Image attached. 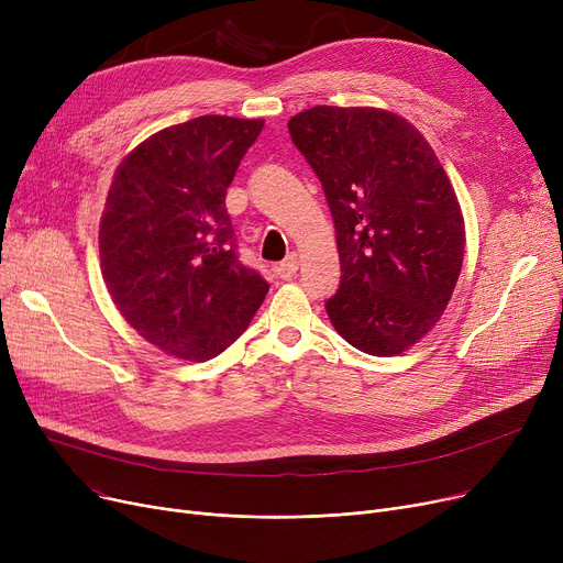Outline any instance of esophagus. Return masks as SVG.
Masks as SVG:
<instances>
[{
  "instance_id": "esophagus-1",
  "label": "esophagus",
  "mask_w": 563,
  "mask_h": 563,
  "mask_svg": "<svg viewBox=\"0 0 563 563\" xmlns=\"http://www.w3.org/2000/svg\"><path fill=\"white\" fill-rule=\"evenodd\" d=\"M299 272V255L289 253L280 264H276V276L283 280H291Z\"/></svg>"
}]
</instances>
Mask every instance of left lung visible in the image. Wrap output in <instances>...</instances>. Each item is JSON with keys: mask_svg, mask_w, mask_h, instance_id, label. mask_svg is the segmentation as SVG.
I'll use <instances>...</instances> for the list:
<instances>
[{"mask_svg": "<svg viewBox=\"0 0 563 563\" xmlns=\"http://www.w3.org/2000/svg\"><path fill=\"white\" fill-rule=\"evenodd\" d=\"M287 128L335 221L333 329L369 356H397L440 321L461 276L465 221L450 177L422 132L388 109L319 104Z\"/></svg>", "mask_w": 563, "mask_h": 563, "instance_id": "8db88e82", "label": "left lung"}]
</instances>
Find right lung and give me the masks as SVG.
<instances>
[{
  "label": "right lung",
  "instance_id": "obj_1",
  "mask_svg": "<svg viewBox=\"0 0 563 563\" xmlns=\"http://www.w3.org/2000/svg\"><path fill=\"white\" fill-rule=\"evenodd\" d=\"M262 118L200 115L118 164L100 219V269L130 327L168 356L210 361L240 338L269 283L236 257L225 191Z\"/></svg>",
  "mask_w": 563,
  "mask_h": 563
}]
</instances>
